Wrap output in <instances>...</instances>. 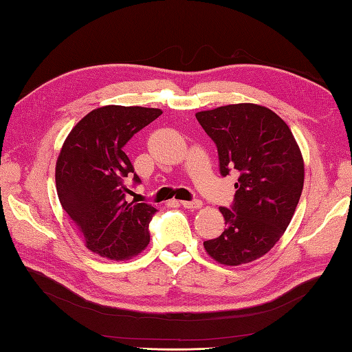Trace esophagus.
Wrapping results in <instances>:
<instances>
[{"instance_id": "obj_1", "label": "esophagus", "mask_w": 352, "mask_h": 352, "mask_svg": "<svg viewBox=\"0 0 352 352\" xmlns=\"http://www.w3.org/2000/svg\"><path fill=\"white\" fill-rule=\"evenodd\" d=\"M184 208H190V210H197V208L203 207V201L195 199V201H182L180 203Z\"/></svg>"}]
</instances>
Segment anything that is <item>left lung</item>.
<instances>
[{"label": "left lung", "mask_w": 352, "mask_h": 352, "mask_svg": "<svg viewBox=\"0 0 352 352\" xmlns=\"http://www.w3.org/2000/svg\"><path fill=\"white\" fill-rule=\"evenodd\" d=\"M218 146L219 169L239 172L233 210L221 207L227 228L204 242L226 266L263 257L294 218L304 186V159L289 125L265 106L230 104L195 115Z\"/></svg>", "instance_id": "obj_1"}]
</instances>
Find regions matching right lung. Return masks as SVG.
<instances>
[{
    "label": "right lung",
    "mask_w": 352,
    "mask_h": 352,
    "mask_svg": "<svg viewBox=\"0 0 352 352\" xmlns=\"http://www.w3.org/2000/svg\"><path fill=\"white\" fill-rule=\"evenodd\" d=\"M163 111L104 106L78 121L56 162V189L89 251L110 260H130L149 243L151 204L126 201V182L139 183L124 146Z\"/></svg>",
    "instance_id": "right-lung-1"
}]
</instances>
